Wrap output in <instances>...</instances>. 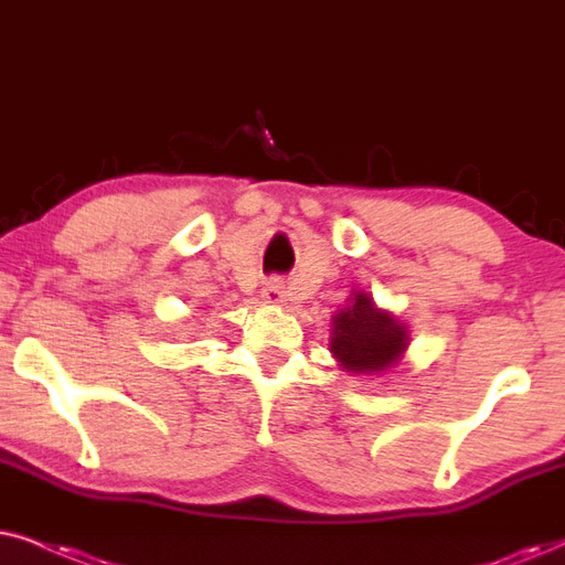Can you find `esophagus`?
I'll return each instance as SVG.
<instances>
[{"label": "esophagus", "mask_w": 565, "mask_h": 565, "mask_svg": "<svg viewBox=\"0 0 565 565\" xmlns=\"http://www.w3.org/2000/svg\"><path fill=\"white\" fill-rule=\"evenodd\" d=\"M287 299V291H284V287L278 281H268L266 287H263V302L270 305V307H278Z\"/></svg>", "instance_id": "obj_1"}]
</instances>
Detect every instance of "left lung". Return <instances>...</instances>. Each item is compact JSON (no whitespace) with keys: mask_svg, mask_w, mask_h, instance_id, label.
I'll use <instances>...</instances> for the list:
<instances>
[{"mask_svg":"<svg viewBox=\"0 0 565 565\" xmlns=\"http://www.w3.org/2000/svg\"><path fill=\"white\" fill-rule=\"evenodd\" d=\"M408 343V326L374 305L366 291L353 289L341 310L330 318V353L353 377H380L390 372L401 364Z\"/></svg>","mask_w":565,"mask_h":565,"instance_id":"obj_1","label":"left lung"}]
</instances>
